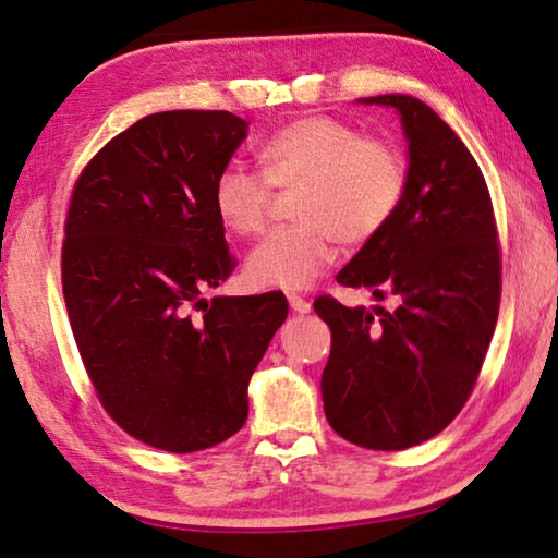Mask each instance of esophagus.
Listing matches in <instances>:
<instances>
[{
  "label": "esophagus",
  "mask_w": 558,
  "mask_h": 558,
  "mask_svg": "<svg viewBox=\"0 0 558 558\" xmlns=\"http://www.w3.org/2000/svg\"><path fill=\"white\" fill-rule=\"evenodd\" d=\"M288 302H290V307L295 310V313H310V307H313L305 298L295 295V292H292V295H288Z\"/></svg>",
  "instance_id": "obj_1"
}]
</instances>
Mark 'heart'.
Here are the masks:
<instances>
[{
	"label": "heart",
	"instance_id": "b5f03b06",
	"mask_svg": "<svg viewBox=\"0 0 558 558\" xmlns=\"http://www.w3.org/2000/svg\"><path fill=\"white\" fill-rule=\"evenodd\" d=\"M260 172L229 165L216 177L214 209L231 233L248 239L270 219L276 192H295V223L268 233L245 263L256 286L302 290L332 266L344 245H366L389 229L409 189V162L391 143L352 122L307 116L258 147Z\"/></svg>",
	"mask_w": 558,
	"mask_h": 558
}]
</instances>
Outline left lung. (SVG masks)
Instances as JSON below:
<instances>
[{
	"label": "left lung",
	"mask_w": 558,
	"mask_h": 558,
	"mask_svg": "<svg viewBox=\"0 0 558 558\" xmlns=\"http://www.w3.org/2000/svg\"><path fill=\"white\" fill-rule=\"evenodd\" d=\"M364 102L401 112L409 189L396 219L339 270L344 288L396 307L315 300L332 349L323 372L329 426L369 450H403L448 426L470 399L502 295L493 199L462 140L411 96Z\"/></svg>",
	"instance_id": "8db88e82"
}]
</instances>
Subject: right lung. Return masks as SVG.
I'll use <instances>...</instances> for the list:
<instances>
[{"label": "right lung", "instance_id": "obj_1", "mask_svg": "<svg viewBox=\"0 0 558 558\" xmlns=\"http://www.w3.org/2000/svg\"><path fill=\"white\" fill-rule=\"evenodd\" d=\"M248 122L167 110L98 149L71 192L61 282L102 409L157 450L196 452L248 418V381L288 317L282 292L214 298L235 258L214 184Z\"/></svg>", "mask_w": 558, "mask_h": 558}]
</instances>
